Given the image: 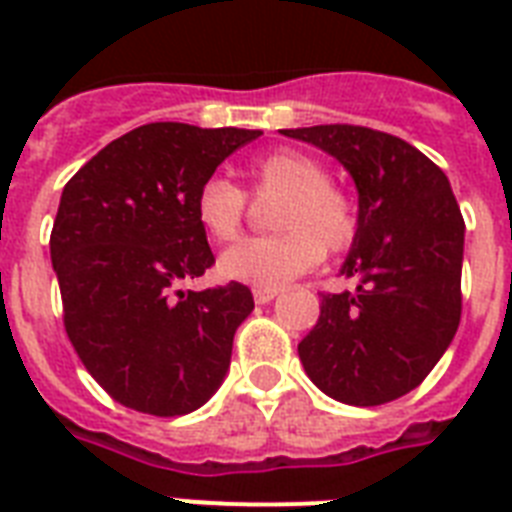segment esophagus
<instances>
[{
  "mask_svg": "<svg viewBox=\"0 0 512 512\" xmlns=\"http://www.w3.org/2000/svg\"><path fill=\"white\" fill-rule=\"evenodd\" d=\"M276 295H279V289H276V287H255V289H252V297H255L257 305L271 303Z\"/></svg>",
  "mask_w": 512,
  "mask_h": 512,
  "instance_id": "obj_1",
  "label": "esophagus"
}]
</instances>
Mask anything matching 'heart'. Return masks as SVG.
<instances>
[{"instance_id":"1","label":"heart","mask_w":512,"mask_h":512,"mask_svg":"<svg viewBox=\"0 0 512 512\" xmlns=\"http://www.w3.org/2000/svg\"><path fill=\"white\" fill-rule=\"evenodd\" d=\"M247 193L276 196L268 215L273 231L263 239L241 241L223 255L228 279L255 287H279L321 263V255H340L356 241L358 207L342 185L329 180L319 159L276 148L257 156L244 170ZM247 215V196L220 175L207 177L193 196V217L215 244L239 239Z\"/></svg>"}]
</instances>
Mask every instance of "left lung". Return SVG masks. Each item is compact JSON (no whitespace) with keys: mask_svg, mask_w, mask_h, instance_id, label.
<instances>
[{"mask_svg":"<svg viewBox=\"0 0 512 512\" xmlns=\"http://www.w3.org/2000/svg\"><path fill=\"white\" fill-rule=\"evenodd\" d=\"M340 159L358 188V233L345 279L321 292L316 327L297 345L327 396L380 406L406 396L449 348L462 316L465 220L444 170L406 140L358 124L281 130Z\"/></svg>","mask_w":512,"mask_h":512,"instance_id":"1","label":"left lung"}]
</instances>
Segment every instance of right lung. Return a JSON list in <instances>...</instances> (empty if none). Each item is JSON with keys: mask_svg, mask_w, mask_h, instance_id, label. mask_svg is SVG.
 I'll return each mask as SVG.
<instances>
[{"mask_svg": "<svg viewBox=\"0 0 512 512\" xmlns=\"http://www.w3.org/2000/svg\"><path fill=\"white\" fill-rule=\"evenodd\" d=\"M260 130L143 124L111 140L63 188L50 257L63 327L87 372L127 409L180 417L223 382L249 287L183 292L215 255L193 196Z\"/></svg>", "mask_w": 512, "mask_h": 512, "instance_id": "right-lung-1", "label": "right lung"}]
</instances>
